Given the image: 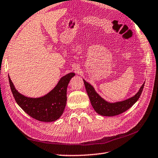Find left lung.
<instances>
[{"mask_svg": "<svg viewBox=\"0 0 158 158\" xmlns=\"http://www.w3.org/2000/svg\"><path fill=\"white\" fill-rule=\"evenodd\" d=\"M83 81L85 83L86 93L88 94L91 105L93 107L94 110L97 113L103 115V116H114V115H119L128 110L139 99L145 85V83H143L139 92L134 97L125 101H120V102L110 103L102 99L95 92L94 88L90 84L86 82L85 80H83Z\"/></svg>", "mask_w": 158, "mask_h": 158, "instance_id": "8db88e82", "label": "left lung"}]
</instances>
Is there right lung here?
Wrapping results in <instances>:
<instances>
[{
	"label": "right lung",
	"instance_id": "add662e5",
	"mask_svg": "<svg viewBox=\"0 0 158 158\" xmlns=\"http://www.w3.org/2000/svg\"><path fill=\"white\" fill-rule=\"evenodd\" d=\"M74 73H69L59 80L50 93L40 98L26 97L18 93L9 76L10 90L17 103L30 116L37 120L50 122L60 118L67 101L68 85Z\"/></svg>",
	"mask_w": 158,
	"mask_h": 158
}]
</instances>
